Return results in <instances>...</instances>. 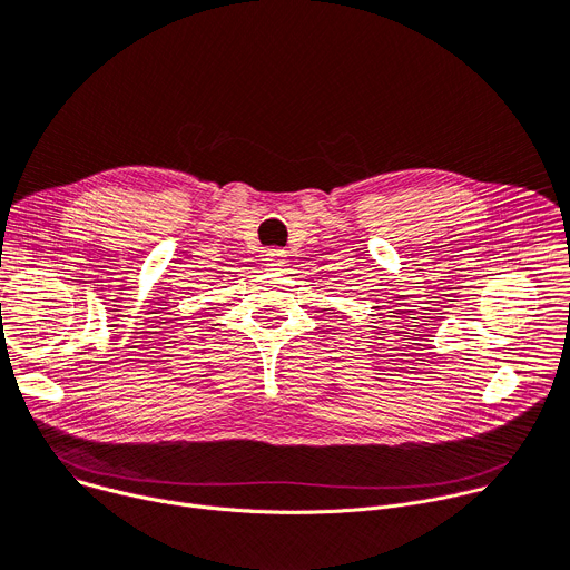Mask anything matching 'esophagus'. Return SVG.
I'll return each instance as SVG.
<instances>
[{
    "instance_id": "1",
    "label": "esophagus",
    "mask_w": 570,
    "mask_h": 570,
    "mask_svg": "<svg viewBox=\"0 0 570 570\" xmlns=\"http://www.w3.org/2000/svg\"><path fill=\"white\" fill-rule=\"evenodd\" d=\"M286 264V253L284 250H266V266L271 271H282Z\"/></svg>"
}]
</instances>
